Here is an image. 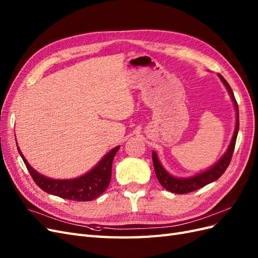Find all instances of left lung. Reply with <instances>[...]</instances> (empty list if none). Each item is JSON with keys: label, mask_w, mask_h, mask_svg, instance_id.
<instances>
[{"label": "left lung", "mask_w": 258, "mask_h": 258, "mask_svg": "<svg viewBox=\"0 0 258 258\" xmlns=\"http://www.w3.org/2000/svg\"><path fill=\"white\" fill-rule=\"evenodd\" d=\"M217 76L220 77V80L224 84L226 89H227L229 96L232 100L233 106H235V110H236V126H235V131H233L232 138L230 140V143L228 145L227 150H226V152L224 153V155L214 163L212 167L202 171V172L198 174H195L192 176H187V177H177L170 174L161 165V162L158 158V155L156 154V152L153 151L152 156H153V163H154L156 176H157L158 181L163 188H166L171 192L187 194L194 190H197L201 188V187L216 181L218 177H221L230 163L231 156H232L233 150H235L238 131H239V108L229 84L226 82V80L221 74H217Z\"/></svg>", "instance_id": "8db88e82"}]
</instances>
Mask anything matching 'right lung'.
I'll return each instance as SVG.
<instances>
[{"label":"right lung","mask_w":258,"mask_h":258,"mask_svg":"<svg viewBox=\"0 0 258 258\" xmlns=\"http://www.w3.org/2000/svg\"><path fill=\"white\" fill-rule=\"evenodd\" d=\"M119 147V145L116 146L104 155L103 158L87 173L74 178L57 179L38 173L35 169L31 167L17 144L18 152L23 162H25L31 176L34 179L35 184L47 194L53 195V196L75 201L93 200L106 190L111 182L113 159L116 153L118 152Z\"/></svg>","instance_id":"obj_1"}]
</instances>
